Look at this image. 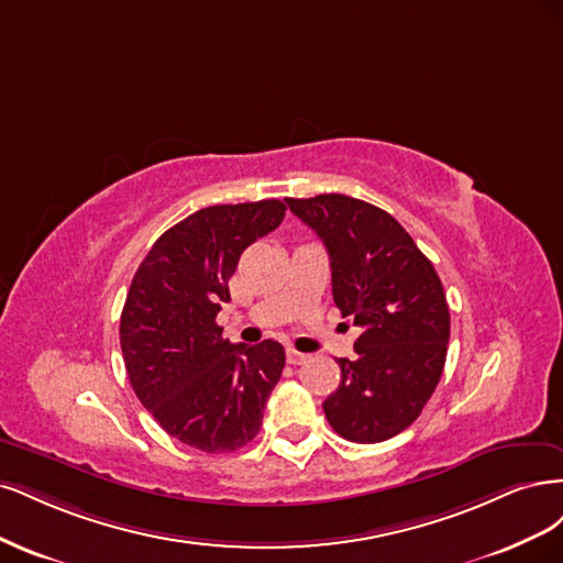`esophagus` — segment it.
<instances>
[{
    "label": "esophagus",
    "instance_id": "34e87169",
    "mask_svg": "<svg viewBox=\"0 0 563 563\" xmlns=\"http://www.w3.org/2000/svg\"><path fill=\"white\" fill-rule=\"evenodd\" d=\"M303 360H306V353H299L295 349H287V362H289V365H301Z\"/></svg>",
    "mask_w": 563,
    "mask_h": 563
}]
</instances>
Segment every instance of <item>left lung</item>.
I'll use <instances>...</instances> for the list:
<instances>
[{
  "mask_svg": "<svg viewBox=\"0 0 563 563\" xmlns=\"http://www.w3.org/2000/svg\"><path fill=\"white\" fill-rule=\"evenodd\" d=\"M328 247L332 295L362 328L355 360L339 357V388L322 402L343 440L395 438L423 411L440 384L449 306L438 271L393 214L343 194L287 198Z\"/></svg>",
  "mask_w": 563,
  "mask_h": 563,
  "instance_id": "obj_1",
  "label": "left lung"
}]
</instances>
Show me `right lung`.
<instances>
[{
    "instance_id": "1",
    "label": "right lung",
    "mask_w": 563,
    "mask_h": 563,
    "mask_svg": "<svg viewBox=\"0 0 563 563\" xmlns=\"http://www.w3.org/2000/svg\"><path fill=\"white\" fill-rule=\"evenodd\" d=\"M285 203L210 206L152 245L121 313V353L137 400L170 438L206 453L257 438L264 407L285 367L266 339L231 343L214 322L247 245L278 229Z\"/></svg>"
}]
</instances>
